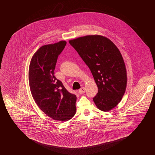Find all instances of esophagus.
I'll list each match as a JSON object with an SVG mask.
<instances>
[{
    "mask_svg": "<svg viewBox=\"0 0 155 155\" xmlns=\"http://www.w3.org/2000/svg\"><path fill=\"white\" fill-rule=\"evenodd\" d=\"M85 88L84 87H82V88H81L80 90H79V91H78V93H80V94H83L84 93V92H85Z\"/></svg>",
    "mask_w": 155,
    "mask_h": 155,
    "instance_id": "obj_1",
    "label": "esophagus"
}]
</instances>
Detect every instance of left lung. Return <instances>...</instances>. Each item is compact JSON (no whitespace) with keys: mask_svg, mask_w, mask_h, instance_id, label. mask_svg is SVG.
Listing matches in <instances>:
<instances>
[{"mask_svg":"<svg viewBox=\"0 0 155 155\" xmlns=\"http://www.w3.org/2000/svg\"><path fill=\"white\" fill-rule=\"evenodd\" d=\"M89 68L98 92L93 101L98 109L108 111L116 107L125 93L127 71L117 46L101 35H87L69 41Z\"/></svg>","mask_w":155,"mask_h":155,"instance_id":"8db88e82","label":"left lung"}]
</instances>
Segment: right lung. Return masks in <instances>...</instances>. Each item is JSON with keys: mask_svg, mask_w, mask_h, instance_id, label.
I'll list each match as a JSON object with an SVG mask.
<instances>
[{"mask_svg": "<svg viewBox=\"0 0 155 155\" xmlns=\"http://www.w3.org/2000/svg\"><path fill=\"white\" fill-rule=\"evenodd\" d=\"M66 44L65 41H60L40 47L31 58L28 72L31 92L38 107L49 117L61 122L70 120L76 112V96L54 75L57 58Z\"/></svg>", "mask_w": 155, "mask_h": 155, "instance_id": "add662e5", "label": "right lung"}]
</instances>
